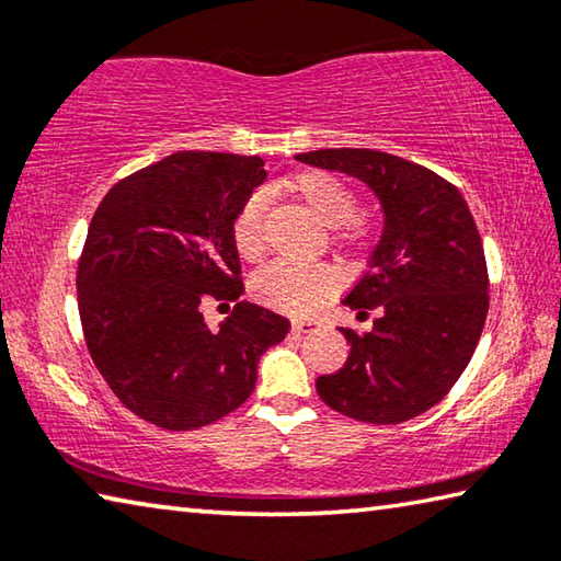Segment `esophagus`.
Segmentation results:
<instances>
[{
	"instance_id": "esophagus-1",
	"label": "esophagus",
	"mask_w": 561,
	"mask_h": 561,
	"mask_svg": "<svg viewBox=\"0 0 561 561\" xmlns=\"http://www.w3.org/2000/svg\"><path fill=\"white\" fill-rule=\"evenodd\" d=\"M291 329L297 331V334H311V331L319 329V321H314V319H299V321H294Z\"/></svg>"
}]
</instances>
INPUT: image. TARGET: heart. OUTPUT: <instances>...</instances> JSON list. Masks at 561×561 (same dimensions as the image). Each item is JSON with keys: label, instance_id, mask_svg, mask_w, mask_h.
<instances>
[{"label": "heart", "instance_id": "obj_1", "mask_svg": "<svg viewBox=\"0 0 561 561\" xmlns=\"http://www.w3.org/2000/svg\"><path fill=\"white\" fill-rule=\"evenodd\" d=\"M289 193L317 217L321 225L336 227V242L344 247L364 244L368 227L354 215V193L339 178L319 170L294 175L287 183ZM232 242L244 260L257 262L267 250L264 237V197L252 195L242 203L232 220ZM336 287L334 272L324 264L272 262L252 279V294L267 307L309 314Z\"/></svg>", "mask_w": 561, "mask_h": 561}]
</instances>
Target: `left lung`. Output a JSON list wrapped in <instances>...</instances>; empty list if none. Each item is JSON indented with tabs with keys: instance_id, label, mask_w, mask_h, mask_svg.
I'll return each instance as SVG.
<instances>
[{
	"instance_id": "1",
	"label": "left lung",
	"mask_w": 561,
	"mask_h": 561,
	"mask_svg": "<svg viewBox=\"0 0 561 561\" xmlns=\"http://www.w3.org/2000/svg\"><path fill=\"white\" fill-rule=\"evenodd\" d=\"M299 163L366 183L383 213L368 270L344 299L374 329H341L344 368L317 378L329 408L354 421L393 425L440 403L470 364L485 327L488 264L460 190L433 170L368 148H327Z\"/></svg>"
}]
</instances>
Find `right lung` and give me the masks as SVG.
I'll use <instances>...</instances> for the list:
<instances>
[{
    "mask_svg": "<svg viewBox=\"0 0 561 561\" xmlns=\"http://www.w3.org/2000/svg\"><path fill=\"white\" fill-rule=\"evenodd\" d=\"M267 170L257 156L183 150L103 197L79 260V314L93 364L118 401L165 431L240 408L260 356L289 321L237 301L210 329L203 301L240 299L232 220Z\"/></svg>",
    "mask_w": 561,
    "mask_h": 561,
    "instance_id": "obj_1",
    "label": "right lung"
}]
</instances>
